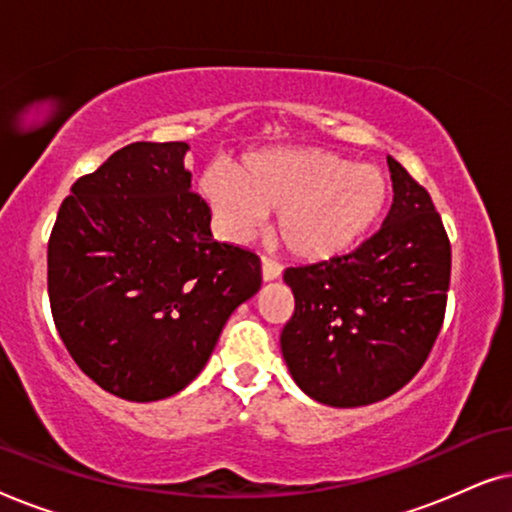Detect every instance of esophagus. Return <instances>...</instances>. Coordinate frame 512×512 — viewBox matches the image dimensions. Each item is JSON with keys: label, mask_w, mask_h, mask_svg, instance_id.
<instances>
[{"label": "esophagus", "mask_w": 512, "mask_h": 512, "mask_svg": "<svg viewBox=\"0 0 512 512\" xmlns=\"http://www.w3.org/2000/svg\"><path fill=\"white\" fill-rule=\"evenodd\" d=\"M261 275H263V282H272V279H277L282 275V268L275 261H270V258H261Z\"/></svg>", "instance_id": "1"}]
</instances>
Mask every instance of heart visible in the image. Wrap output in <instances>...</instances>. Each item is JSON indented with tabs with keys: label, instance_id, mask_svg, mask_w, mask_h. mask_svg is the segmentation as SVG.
<instances>
[{
	"label": "heart",
	"instance_id": "obj_1",
	"mask_svg": "<svg viewBox=\"0 0 512 512\" xmlns=\"http://www.w3.org/2000/svg\"><path fill=\"white\" fill-rule=\"evenodd\" d=\"M200 193L223 233L244 240L275 214V233L293 258L324 263L366 240L387 212L389 174L326 149H268L244 156L235 174L209 167Z\"/></svg>",
	"mask_w": 512,
	"mask_h": 512
}]
</instances>
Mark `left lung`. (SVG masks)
Here are the masks:
<instances>
[{
    "mask_svg": "<svg viewBox=\"0 0 512 512\" xmlns=\"http://www.w3.org/2000/svg\"><path fill=\"white\" fill-rule=\"evenodd\" d=\"M394 202L382 228L331 261L284 272L296 307L282 354L293 382L331 408H359L405 387L445 317L452 249L431 195L387 158Z\"/></svg>",
    "mask_w": 512,
    "mask_h": 512,
    "instance_id": "obj_1",
    "label": "left lung"
}]
</instances>
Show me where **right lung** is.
Segmentation results:
<instances>
[{
	"mask_svg": "<svg viewBox=\"0 0 512 512\" xmlns=\"http://www.w3.org/2000/svg\"><path fill=\"white\" fill-rule=\"evenodd\" d=\"M188 149L123 146L76 179L48 240L55 328L76 366L125 401L188 387L230 314L261 289L258 256L212 237Z\"/></svg>",
	"mask_w": 512,
	"mask_h": 512,
	"instance_id": "obj_1",
	"label": "right lung"
}]
</instances>
